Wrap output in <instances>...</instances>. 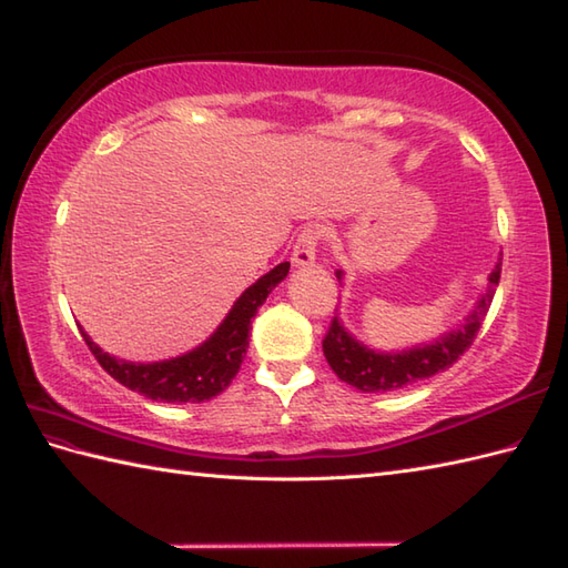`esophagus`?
I'll return each instance as SVG.
<instances>
[{
    "label": "esophagus",
    "instance_id": "esophagus-1",
    "mask_svg": "<svg viewBox=\"0 0 568 568\" xmlns=\"http://www.w3.org/2000/svg\"><path fill=\"white\" fill-rule=\"evenodd\" d=\"M318 243H321V229H318V225H308V229L301 231L298 237H296L294 252H292L294 267H313V264H316Z\"/></svg>",
    "mask_w": 568,
    "mask_h": 568
}]
</instances>
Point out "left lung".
Wrapping results in <instances>:
<instances>
[{"label": "left lung", "instance_id": "obj_1", "mask_svg": "<svg viewBox=\"0 0 568 568\" xmlns=\"http://www.w3.org/2000/svg\"><path fill=\"white\" fill-rule=\"evenodd\" d=\"M335 274L337 280H343V272ZM498 280L500 262L488 274V292L478 298V304L464 318L462 327L439 335L430 345L410 347L403 352H376L352 337L335 316L323 337V355L327 364H331V369L337 374V379L359 388L362 394H384V390L406 388L423 379H430V376L449 369L471 347L478 327H481L490 308V301H494Z\"/></svg>", "mask_w": 568, "mask_h": 568}]
</instances>
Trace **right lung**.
Listing matches in <instances>:
<instances>
[{
  "mask_svg": "<svg viewBox=\"0 0 568 568\" xmlns=\"http://www.w3.org/2000/svg\"><path fill=\"white\" fill-rule=\"evenodd\" d=\"M288 274V262L276 264L260 280L247 286L243 296L235 301L229 316L216 327L204 345L186 352L182 357L165 359V362H125L111 357L90 335L82 333L87 347L92 349L97 362L102 364L113 379L125 388L138 390L145 398L162 400V403H201L231 386L237 369H241L243 357L247 352L250 325L255 318L257 308L264 304V298L272 294V288L280 284Z\"/></svg>",
  "mask_w": 568,
  "mask_h": 568,
  "instance_id": "1",
  "label": "right lung"
}]
</instances>
